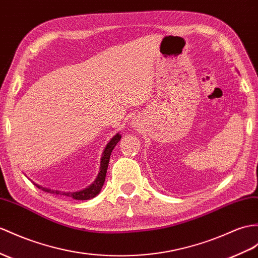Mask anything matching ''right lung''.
I'll return each mask as SVG.
<instances>
[{"label":"right lung","mask_w":258,"mask_h":258,"mask_svg":"<svg viewBox=\"0 0 258 258\" xmlns=\"http://www.w3.org/2000/svg\"><path fill=\"white\" fill-rule=\"evenodd\" d=\"M121 136L120 135H116L112 139L109 141V143L106 146L104 152H103V156H102V160H100V171L98 173V176L95 179V181L90 186L85 188L84 190H81V191H74V192H64V191H58V190H53V189H49V188H45V187H41L39 185H37L34 183V185H36L37 187L39 188V189L43 190V191H47L49 194H56V195H63V196L67 197H71L73 199H77V200H87V199H92L96 196L97 194H99L100 189H102V187L105 183V177H106V173H107V167H108V163H109V159H110V154H111V151L112 149L115 148L116 144L118 143V141L120 140Z\"/></svg>","instance_id":"add662e5"}]
</instances>
